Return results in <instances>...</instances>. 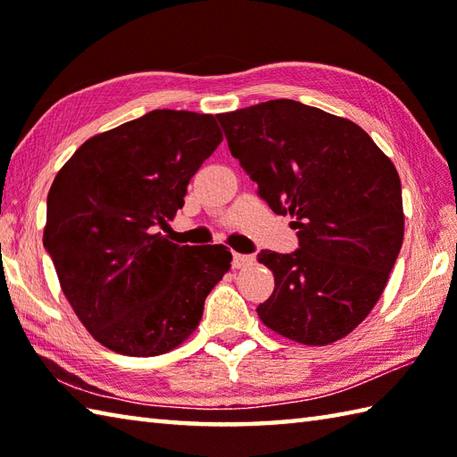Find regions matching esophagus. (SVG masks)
<instances>
[{
    "instance_id": "34e87169",
    "label": "esophagus",
    "mask_w": 457,
    "mask_h": 457,
    "mask_svg": "<svg viewBox=\"0 0 457 457\" xmlns=\"http://www.w3.org/2000/svg\"><path fill=\"white\" fill-rule=\"evenodd\" d=\"M251 263H253V257L244 255V253H234V261H231V265H234V269H244V267H247Z\"/></svg>"
}]
</instances>
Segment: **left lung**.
I'll use <instances>...</instances> for the list:
<instances>
[{"instance_id": "obj_1", "label": "left lung", "mask_w": 457, "mask_h": 457, "mask_svg": "<svg viewBox=\"0 0 457 457\" xmlns=\"http://www.w3.org/2000/svg\"><path fill=\"white\" fill-rule=\"evenodd\" d=\"M229 151L269 208L298 229L295 253L261 251L275 290L257 314L304 345L352 334L371 312L404 239L401 179L345 118L295 100L220 113Z\"/></svg>"}]
</instances>
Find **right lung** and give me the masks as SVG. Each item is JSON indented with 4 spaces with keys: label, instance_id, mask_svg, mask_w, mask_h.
I'll return each instance as SVG.
<instances>
[{
    "label": "right lung",
    "instance_id": "1",
    "mask_svg": "<svg viewBox=\"0 0 457 457\" xmlns=\"http://www.w3.org/2000/svg\"><path fill=\"white\" fill-rule=\"evenodd\" d=\"M221 139L210 113L154 110L94 135L54 177L43 244L76 316L112 352L153 357L187 342L229 270L228 247L154 231Z\"/></svg>",
    "mask_w": 457,
    "mask_h": 457
}]
</instances>
